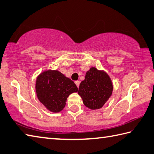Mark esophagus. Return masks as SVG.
I'll return each mask as SVG.
<instances>
[{
  "label": "esophagus",
  "mask_w": 154,
  "mask_h": 154,
  "mask_svg": "<svg viewBox=\"0 0 154 154\" xmlns=\"http://www.w3.org/2000/svg\"><path fill=\"white\" fill-rule=\"evenodd\" d=\"M75 83L76 84V85L77 86V87H79V84H80V82L79 81H75Z\"/></svg>",
  "instance_id": "obj_1"
}]
</instances>
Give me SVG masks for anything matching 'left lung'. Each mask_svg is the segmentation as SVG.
I'll return each instance as SVG.
<instances>
[{"mask_svg":"<svg viewBox=\"0 0 154 154\" xmlns=\"http://www.w3.org/2000/svg\"><path fill=\"white\" fill-rule=\"evenodd\" d=\"M112 91L113 85L108 75L92 67L86 73L85 80L81 82L78 94L86 107L97 109L106 103Z\"/></svg>","mask_w":154,"mask_h":154,"instance_id":"1","label":"left lung"}]
</instances>
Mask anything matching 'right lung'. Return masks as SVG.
Returning a JSON list of instances; mask_svg holds the SVG:
<instances>
[{"instance_id":"add662e5","label":"right lung","mask_w":154,"mask_h":154,"mask_svg":"<svg viewBox=\"0 0 154 154\" xmlns=\"http://www.w3.org/2000/svg\"><path fill=\"white\" fill-rule=\"evenodd\" d=\"M35 87L39 101L54 113L61 111L69 95L78 91L73 81L56 70H48L39 75Z\"/></svg>"}]
</instances>
